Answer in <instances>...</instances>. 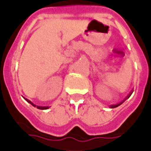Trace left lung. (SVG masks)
Wrapping results in <instances>:
<instances>
[{
	"label": "left lung",
	"mask_w": 151,
	"mask_h": 151,
	"mask_svg": "<svg viewBox=\"0 0 151 151\" xmlns=\"http://www.w3.org/2000/svg\"><path fill=\"white\" fill-rule=\"evenodd\" d=\"M132 92H131V93H129V95H128V97H127V98H125L124 100V101H121V102H120V103H119V104H117V105H113V106H111V108H115V107H117V106H119V105H121L122 103H123V102H124V101H125V100H126V99H127V98H129V97H130V96H131V94H132Z\"/></svg>",
	"instance_id": "obj_1"
}]
</instances>
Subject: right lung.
<instances>
[{"instance_id":"obj_1","label":"right lung","mask_w":151,"mask_h":151,"mask_svg":"<svg viewBox=\"0 0 151 151\" xmlns=\"http://www.w3.org/2000/svg\"><path fill=\"white\" fill-rule=\"evenodd\" d=\"M26 101H27V102H29L30 104H32L33 106H36V105H34L32 103V101H30L29 100H27V99H26ZM36 108H38V109H40V110H46V109H48V106H36Z\"/></svg>"}]
</instances>
